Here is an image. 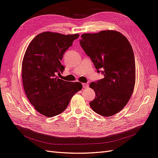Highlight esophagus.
Wrapping results in <instances>:
<instances>
[{"label": "esophagus", "instance_id": "34e87169", "mask_svg": "<svg viewBox=\"0 0 158 158\" xmlns=\"http://www.w3.org/2000/svg\"><path fill=\"white\" fill-rule=\"evenodd\" d=\"M82 86H83L84 88H86L88 87V84H87V83H83L82 84Z\"/></svg>", "mask_w": 158, "mask_h": 158}]
</instances>
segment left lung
I'll return each mask as SVG.
<instances>
[{"instance_id": "8db88e82", "label": "left lung", "mask_w": 158, "mask_h": 158, "mask_svg": "<svg viewBox=\"0 0 158 158\" xmlns=\"http://www.w3.org/2000/svg\"><path fill=\"white\" fill-rule=\"evenodd\" d=\"M80 44L104 76L90 84L95 92L90 106L100 115L112 116L124 108L133 92L135 62L131 45L123 35L110 30L84 33Z\"/></svg>"}]
</instances>
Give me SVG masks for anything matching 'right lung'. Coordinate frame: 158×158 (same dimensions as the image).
<instances>
[{"instance_id":"add662e5","label":"right lung","mask_w":158,"mask_h":158,"mask_svg":"<svg viewBox=\"0 0 158 158\" xmlns=\"http://www.w3.org/2000/svg\"><path fill=\"white\" fill-rule=\"evenodd\" d=\"M79 34L44 32L31 41L22 62L23 84L27 97L35 109L52 117L67 108L71 98L81 90L82 84L57 78L65 69L61 65L65 52Z\"/></svg>"}]
</instances>
